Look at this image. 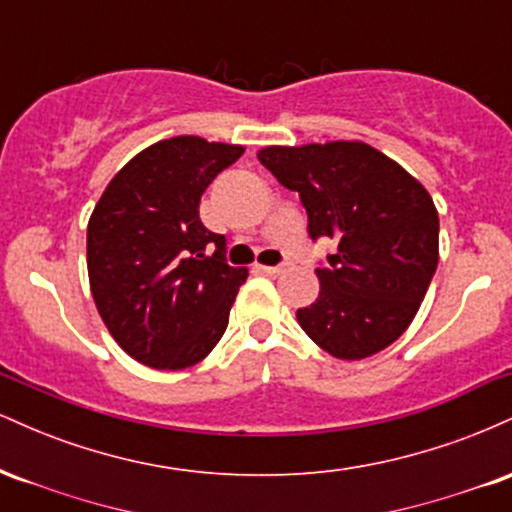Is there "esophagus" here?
Segmentation results:
<instances>
[{"mask_svg": "<svg viewBox=\"0 0 512 512\" xmlns=\"http://www.w3.org/2000/svg\"><path fill=\"white\" fill-rule=\"evenodd\" d=\"M260 269L269 276H279V274L286 272V264H276V267H260Z\"/></svg>", "mask_w": 512, "mask_h": 512, "instance_id": "obj_1", "label": "esophagus"}]
</instances>
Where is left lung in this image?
Instances as JSON below:
<instances>
[{
    "label": "left lung",
    "instance_id": "obj_1",
    "mask_svg": "<svg viewBox=\"0 0 512 512\" xmlns=\"http://www.w3.org/2000/svg\"><path fill=\"white\" fill-rule=\"evenodd\" d=\"M257 158L298 192L310 238L337 243L315 269L320 296L296 313L305 334L344 361L387 349L438 267V211L426 187L363 142L267 146Z\"/></svg>",
    "mask_w": 512,
    "mask_h": 512
}]
</instances>
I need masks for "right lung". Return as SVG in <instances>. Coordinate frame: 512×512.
Listing matches in <instances>:
<instances>
[{
    "label": "right lung",
    "instance_id": "add662e5",
    "mask_svg": "<svg viewBox=\"0 0 512 512\" xmlns=\"http://www.w3.org/2000/svg\"><path fill=\"white\" fill-rule=\"evenodd\" d=\"M243 151L190 134L151 144L110 180L88 219L93 301L144 366H195L226 332L248 269L226 262V238L199 219V199Z\"/></svg>",
    "mask_w": 512,
    "mask_h": 512
}]
</instances>
